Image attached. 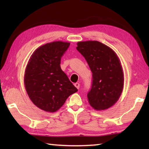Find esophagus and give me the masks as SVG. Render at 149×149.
Returning a JSON list of instances; mask_svg holds the SVG:
<instances>
[{
    "mask_svg": "<svg viewBox=\"0 0 149 149\" xmlns=\"http://www.w3.org/2000/svg\"><path fill=\"white\" fill-rule=\"evenodd\" d=\"M74 86L76 87L77 89H79V87H80V84L79 83H75L74 84Z\"/></svg>",
    "mask_w": 149,
    "mask_h": 149,
    "instance_id": "obj_1",
    "label": "esophagus"
}]
</instances>
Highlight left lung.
<instances>
[{
	"mask_svg": "<svg viewBox=\"0 0 149 149\" xmlns=\"http://www.w3.org/2000/svg\"><path fill=\"white\" fill-rule=\"evenodd\" d=\"M77 45V50L84 57L92 72L88 102L97 111L109 108L118 101L123 88V72L118 56L98 41L79 42Z\"/></svg>",
	"mask_w": 149,
	"mask_h": 149,
	"instance_id": "obj_1",
	"label": "left lung"
}]
</instances>
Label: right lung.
I'll use <instances>...</instances> for the list:
<instances>
[{"label":"right lung","mask_w":149,"mask_h":149,"mask_svg":"<svg viewBox=\"0 0 149 149\" xmlns=\"http://www.w3.org/2000/svg\"><path fill=\"white\" fill-rule=\"evenodd\" d=\"M70 44L58 41L43 45L35 50L27 65L24 85L27 95L34 105L45 111H57L77 91L60 66Z\"/></svg>","instance_id":"1"}]
</instances>
